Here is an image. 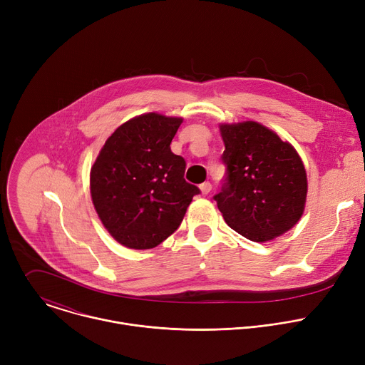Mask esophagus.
Here are the masks:
<instances>
[{"label": "esophagus", "instance_id": "1", "mask_svg": "<svg viewBox=\"0 0 365 365\" xmlns=\"http://www.w3.org/2000/svg\"><path fill=\"white\" fill-rule=\"evenodd\" d=\"M199 187H200V192H202L203 195H207V193H210V192L212 190V185H211L210 182H203Z\"/></svg>", "mask_w": 365, "mask_h": 365}]
</instances>
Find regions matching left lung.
Returning a JSON list of instances; mask_svg holds the SVG:
<instances>
[{
	"mask_svg": "<svg viewBox=\"0 0 365 365\" xmlns=\"http://www.w3.org/2000/svg\"><path fill=\"white\" fill-rule=\"evenodd\" d=\"M227 178L214 196L225 222L242 237L270 241L300 220L306 170L294 147L255 121L221 124Z\"/></svg>",
	"mask_w": 365,
	"mask_h": 365,
	"instance_id": "8db88e82",
	"label": "left lung"
}]
</instances>
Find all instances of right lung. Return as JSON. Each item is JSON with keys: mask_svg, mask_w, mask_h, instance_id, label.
Masks as SVG:
<instances>
[{"mask_svg": "<svg viewBox=\"0 0 365 365\" xmlns=\"http://www.w3.org/2000/svg\"><path fill=\"white\" fill-rule=\"evenodd\" d=\"M182 118L148 113L120 125L91 169V196L107 231L124 247L148 250L183 221L200 190L185 180L186 162L170 150Z\"/></svg>", "mask_w": 365, "mask_h": 365, "instance_id": "1", "label": "right lung"}]
</instances>
